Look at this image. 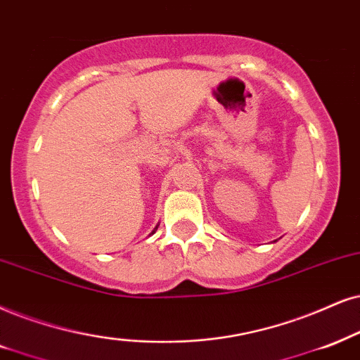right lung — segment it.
I'll return each instance as SVG.
<instances>
[{"label":"right lung","mask_w":360,"mask_h":360,"mask_svg":"<svg viewBox=\"0 0 360 360\" xmlns=\"http://www.w3.org/2000/svg\"><path fill=\"white\" fill-rule=\"evenodd\" d=\"M156 229H158V227H156Z\"/></svg>","instance_id":"obj_1"}]
</instances>
